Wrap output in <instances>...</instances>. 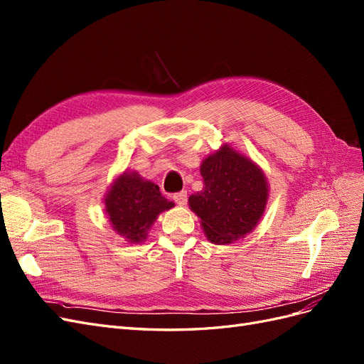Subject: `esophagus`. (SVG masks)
Segmentation results:
<instances>
[{
    "instance_id": "esophagus-1",
    "label": "esophagus",
    "mask_w": 364,
    "mask_h": 364,
    "mask_svg": "<svg viewBox=\"0 0 364 364\" xmlns=\"http://www.w3.org/2000/svg\"><path fill=\"white\" fill-rule=\"evenodd\" d=\"M186 191H179V193H174L173 194V200L178 203V205H185L186 203Z\"/></svg>"
}]
</instances>
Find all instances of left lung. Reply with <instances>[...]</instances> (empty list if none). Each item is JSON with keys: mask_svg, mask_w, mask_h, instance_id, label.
<instances>
[{"mask_svg": "<svg viewBox=\"0 0 364 364\" xmlns=\"http://www.w3.org/2000/svg\"><path fill=\"white\" fill-rule=\"evenodd\" d=\"M203 190L190 196V208L214 245H229L257 226L267 200L262 171L246 156L223 146L200 165Z\"/></svg>", "mask_w": 364, "mask_h": 364, "instance_id": "left-lung-1", "label": "left lung"}]
</instances>
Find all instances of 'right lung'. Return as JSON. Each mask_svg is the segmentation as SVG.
I'll list each match as a JSON object with an SVG mask.
<instances>
[{"mask_svg":"<svg viewBox=\"0 0 364 364\" xmlns=\"http://www.w3.org/2000/svg\"><path fill=\"white\" fill-rule=\"evenodd\" d=\"M106 211L112 228L132 243H141L159 213L174 206L159 186L142 181L139 174H121L106 196Z\"/></svg>","mask_w":364,"mask_h":364,"instance_id":"obj_1","label":"right lung"}]
</instances>
